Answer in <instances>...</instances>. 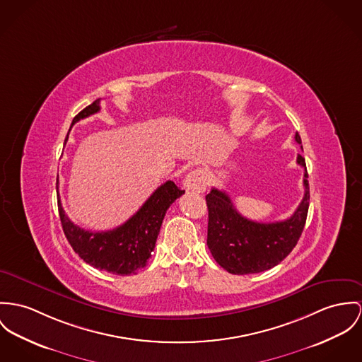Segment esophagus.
<instances>
[{"mask_svg":"<svg viewBox=\"0 0 362 362\" xmlns=\"http://www.w3.org/2000/svg\"><path fill=\"white\" fill-rule=\"evenodd\" d=\"M183 186L186 190H192L194 193H204L208 186V175L204 169L198 168L192 170L183 180Z\"/></svg>","mask_w":362,"mask_h":362,"instance_id":"esophagus-1","label":"esophagus"}]
</instances>
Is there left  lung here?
Segmentation results:
<instances>
[{
    "mask_svg": "<svg viewBox=\"0 0 362 362\" xmlns=\"http://www.w3.org/2000/svg\"><path fill=\"white\" fill-rule=\"evenodd\" d=\"M295 140L302 144L298 132ZM296 163L305 169V197L293 215L282 222L259 223L244 218L234 208L230 197L215 187L205 197L206 244L218 264L228 273L244 276L266 272L277 266L296 247L306 224L310 201L306 161L298 154Z\"/></svg>",
    "mask_w": 362,
    "mask_h": 362,
    "instance_id": "obj_1",
    "label": "left lung"
}]
</instances>
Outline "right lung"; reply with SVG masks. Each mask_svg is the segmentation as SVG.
Listing matches in <instances>:
<instances>
[{
    "label": "right lung",
    "mask_w": 362,
    "mask_h": 362,
    "mask_svg": "<svg viewBox=\"0 0 362 362\" xmlns=\"http://www.w3.org/2000/svg\"><path fill=\"white\" fill-rule=\"evenodd\" d=\"M99 110L100 99H96L74 117L71 125ZM183 193L185 190L168 180L148 197L131 219L112 230L96 233L83 230L71 222L60 201H57V208L64 235L85 263L117 276H129L146 266L156 247L168 208Z\"/></svg>",
    "instance_id": "obj_1"
}]
</instances>
